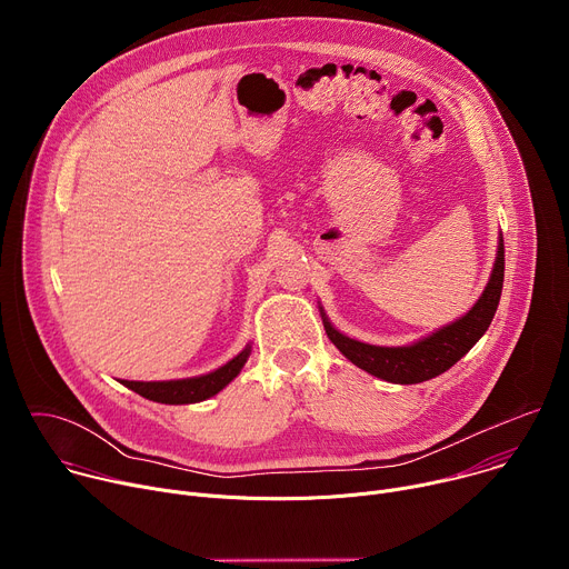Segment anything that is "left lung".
<instances>
[{
    "instance_id": "1",
    "label": "left lung",
    "mask_w": 569,
    "mask_h": 569,
    "mask_svg": "<svg viewBox=\"0 0 569 569\" xmlns=\"http://www.w3.org/2000/svg\"><path fill=\"white\" fill-rule=\"evenodd\" d=\"M502 283H505V240L500 233L498 254H496L489 283H486L483 292L472 303V308L459 319L446 323V327L437 329L435 333L412 345H402V347L367 345L340 333L327 317V312H323V306H319V315L329 340L356 367L393 385H417L448 371L457 360H461L477 345V340L486 331H489L500 303Z\"/></svg>"
}]
</instances>
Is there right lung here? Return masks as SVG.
Instances as JSON below:
<instances>
[{
    "label": "right lung",
    "mask_w": 569,
    "mask_h": 569,
    "mask_svg": "<svg viewBox=\"0 0 569 569\" xmlns=\"http://www.w3.org/2000/svg\"><path fill=\"white\" fill-rule=\"evenodd\" d=\"M252 353V342L246 345L238 356H233L229 362H224L222 367L202 373V376H193V378H180V380H119L121 385H126L128 389H132L134 393L154 400V402H164V405H191V402H200L207 400L211 396H216L218 391H222L238 373L240 369L246 367L248 358Z\"/></svg>",
    "instance_id": "obj_1"
}]
</instances>
